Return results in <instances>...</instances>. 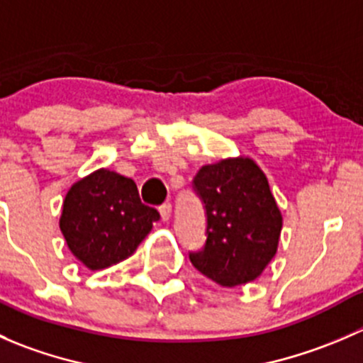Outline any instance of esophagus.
Instances as JSON below:
<instances>
[{
  "label": "esophagus",
  "mask_w": 363,
  "mask_h": 363,
  "mask_svg": "<svg viewBox=\"0 0 363 363\" xmlns=\"http://www.w3.org/2000/svg\"><path fill=\"white\" fill-rule=\"evenodd\" d=\"M160 214H161V219H163V221H168V219H170V216H172V203L164 202L163 205H161Z\"/></svg>",
  "instance_id": "esophagus-1"
}]
</instances>
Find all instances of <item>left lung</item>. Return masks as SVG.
Returning <instances> with one entry per match:
<instances>
[{
	"label": "left lung",
	"instance_id": "left-lung-1",
	"mask_svg": "<svg viewBox=\"0 0 363 363\" xmlns=\"http://www.w3.org/2000/svg\"><path fill=\"white\" fill-rule=\"evenodd\" d=\"M205 212V244L193 267L221 286L250 283L274 258L283 219L263 172L247 158L205 164L193 179Z\"/></svg>",
	"mask_w": 363,
	"mask_h": 363
}]
</instances>
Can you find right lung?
Returning <instances> with one entry per match:
<instances>
[{"mask_svg": "<svg viewBox=\"0 0 363 363\" xmlns=\"http://www.w3.org/2000/svg\"><path fill=\"white\" fill-rule=\"evenodd\" d=\"M158 219L131 179L101 168L69 188L60 226L69 251L98 270L130 256Z\"/></svg>", "mask_w": 363, "mask_h": 363, "instance_id": "1", "label": "right lung"}]
</instances>
